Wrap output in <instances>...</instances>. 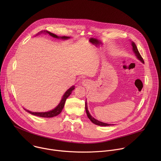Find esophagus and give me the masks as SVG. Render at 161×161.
<instances>
[{
  "label": "esophagus",
  "instance_id": "obj_1",
  "mask_svg": "<svg viewBox=\"0 0 161 161\" xmlns=\"http://www.w3.org/2000/svg\"><path fill=\"white\" fill-rule=\"evenodd\" d=\"M84 83H85V81H84Z\"/></svg>",
  "mask_w": 161,
  "mask_h": 161
}]
</instances>
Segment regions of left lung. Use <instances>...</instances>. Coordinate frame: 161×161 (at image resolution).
Instances as JSON below:
<instances>
[{
	"mask_svg": "<svg viewBox=\"0 0 161 161\" xmlns=\"http://www.w3.org/2000/svg\"><path fill=\"white\" fill-rule=\"evenodd\" d=\"M132 50L133 52H134L135 55H136V57H137V58H138L140 60H141L143 63H144V60L143 59V58L142 57L138 50H137L136 46L135 44V43L134 42H132ZM85 110H86V114H87V117L90 120V121L94 123V124L96 125H100V126H109V125H112L113 124H106V123H103L102 122H100L96 119H95L93 117L91 116V114L89 113V111L88 110V108H87V104H86V102L85 103Z\"/></svg>",
	"mask_w": 161,
	"mask_h": 161,
	"instance_id": "8db88e82",
	"label": "left lung"
}]
</instances>
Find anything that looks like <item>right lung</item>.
I'll use <instances>...</instances> for the list:
<instances>
[{
	"mask_svg": "<svg viewBox=\"0 0 161 161\" xmlns=\"http://www.w3.org/2000/svg\"><path fill=\"white\" fill-rule=\"evenodd\" d=\"M39 33H46V34H48L50 36H52L53 37H55V38H60V39H69V37H67V36H62V37H58L57 36V35L50 32H48V31H41V32ZM38 33V34H39ZM75 89V86H71L70 88H69L65 92L64 94V95L62 97V99L61 100V101L60 102V103L58 104V105L53 109L50 111H47V112H41V113H38V112H32L31 111H29V110H27L25 109L27 112H29V113L33 114V115H36V116H38V117H44V118H51V117H55L57 115H58V114H59L62 109H63V108L64 106V104H65V101L67 99V98L69 96L71 95V94L72 93V91Z\"/></svg>",
	"mask_w": 161,
	"mask_h": 161,
	"instance_id": "right-lung-1",
	"label": "right lung"
}]
</instances>
